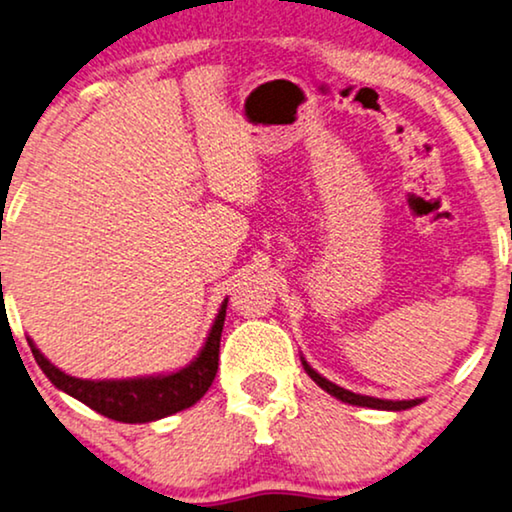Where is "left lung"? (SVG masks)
<instances>
[{
	"label": "left lung",
	"mask_w": 512,
	"mask_h": 512,
	"mask_svg": "<svg viewBox=\"0 0 512 512\" xmlns=\"http://www.w3.org/2000/svg\"><path fill=\"white\" fill-rule=\"evenodd\" d=\"M302 365L309 377L316 381V384L327 391L330 395H335V398L342 400V403H349V405H358V407H372V410H393V412H400V410H410V407L419 405L421 400H381V398H372V395H360V393H351L346 391V388L332 384V381H327L325 377H320V374L313 370V367L306 363L302 358Z\"/></svg>",
	"instance_id": "left-lung-1"
}]
</instances>
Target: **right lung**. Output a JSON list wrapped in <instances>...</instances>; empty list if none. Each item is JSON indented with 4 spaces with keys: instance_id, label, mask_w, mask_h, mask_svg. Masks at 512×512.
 <instances>
[{
    "instance_id": "right-lung-1",
    "label": "right lung",
    "mask_w": 512,
    "mask_h": 512,
    "mask_svg": "<svg viewBox=\"0 0 512 512\" xmlns=\"http://www.w3.org/2000/svg\"><path fill=\"white\" fill-rule=\"evenodd\" d=\"M224 313H227V299L217 313L210 335L203 344L194 363L182 367L180 372L163 374V377H140V379H117V381H91L77 379L51 365V360L42 356V351L30 344L32 356L42 372L51 379V384L65 391L72 398L91 407L102 417L124 421V424H147L170 414L187 410L196 400H201L213 384L220 363V337L224 327Z\"/></svg>"
}]
</instances>
